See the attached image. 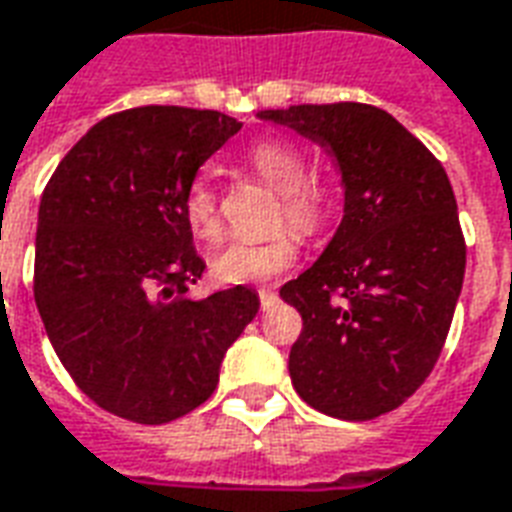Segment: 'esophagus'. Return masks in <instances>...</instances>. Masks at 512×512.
I'll use <instances>...</instances> for the list:
<instances>
[{
	"label": "esophagus",
	"instance_id": "34e87169",
	"mask_svg": "<svg viewBox=\"0 0 512 512\" xmlns=\"http://www.w3.org/2000/svg\"><path fill=\"white\" fill-rule=\"evenodd\" d=\"M257 295H260V306H263V312L276 304V290H271V287H263Z\"/></svg>",
	"mask_w": 512,
	"mask_h": 512
}]
</instances>
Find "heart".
I'll use <instances>...</instances> for the list:
<instances>
[{"mask_svg": "<svg viewBox=\"0 0 512 512\" xmlns=\"http://www.w3.org/2000/svg\"><path fill=\"white\" fill-rule=\"evenodd\" d=\"M249 165L268 187L282 195V214L298 233L320 230L331 211V192L320 181L306 179V157L290 140L268 138L249 149ZM184 219L192 236L214 244L222 233L217 192L206 179L192 181L184 195ZM298 241L290 230H279L266 238H244L230 244L214 257L211 271L225 285H257L268 282L293 266Z\"/></svg>", "mask_w": 512, "mask_h": 512, "instance_id": "obj_1", "label": "heart"}]
</instances>
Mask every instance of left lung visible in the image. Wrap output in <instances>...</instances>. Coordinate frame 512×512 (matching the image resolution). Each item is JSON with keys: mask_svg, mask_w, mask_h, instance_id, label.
<instances>
[{"mask_svg": "<svg viewBox=\"0 0 512 512\" xmlns=\"http://www.w3.org/2000/svg\"><path fill=\"white\" fill-rule=\"evenodd\" d=\"M257 119L325 146L344 187L323 255L279 290L304 320L287 363L295 393L331 418H380L431 374L464 285L448 173L374 105H290Z\"/></svg>", "mask_w": 512, "mask_h": 512, "instance_id": "obj_1", "label": "left lung"}]
</instances>
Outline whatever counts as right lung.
<instances>
[{"mask_svg": "<svg viewBox=\"0 0 512 512\" xmlns=\"http://www.w3.org/2000/svg\"><path fill=\"white\" fill-rule=\"evenodd\" d=\"M241 130L217 111L146 105L94 124L40 200L34 304L62 366L89 399L132 423H168L214 393L260 298L236 285L187 298L206 263L184 195Z\"/></svg>", "mask_w": 512, "mask_h": 512, "instance_id": "add662e5", "label": "right lung"}]
</instances>
